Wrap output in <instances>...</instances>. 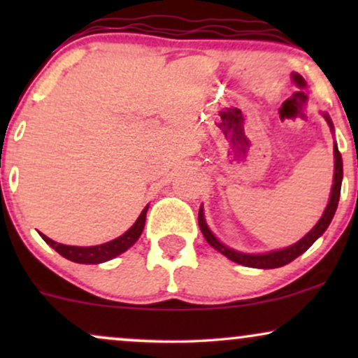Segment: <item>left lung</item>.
<instances>
[{
    "label": "left lung",
    "instance_id": "8db88e82",
    "mask_svg": "<svg viewBox=\"0 0 358 358\" xmlns=\"http://www.w3.org/2000/svg\"><path fill=\"white\" fill-rule=\"evenodd\" d=\"M324 119H327L328 126L334 129V122L328 114H323ZM334 153H335V175H334V187H331V195L330 200H328L327 208H324L322 219L318 220V224L311 229L310 232L303 237L301 241H298L296 244L289 245L286 249H279V250H273V252H266V254H244V252H237V250L229 249L227 245H224L222 242L217 239L215 236L210 232L208 229L207 222H205L203 217V208L200 207L199 210V225L200 231H202L203 237L207 239L208 244L212 245L213 249L219 250L220 254H224L225 257H229L231 261L237 262V264L248 266V268H257V269H274V268H281V266L289 264L291 261H294L298 256H301L305 250L311 248V244L318 239L322 234L327 231L328 225H330L331 219H334L336 207H338V200H340V188H342V178H343V162H342V155H340L338 146H334Z\"/></svg>",
    "mask_w": 358,
    "mask_h": 358
}]
</instances>
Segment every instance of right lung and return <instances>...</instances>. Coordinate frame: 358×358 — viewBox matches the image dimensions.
Returning <instances> with one entry per match:
<instances>
[{
  "label": "right lung",
  "instance_id": "1",
  "mask_svg": "<svg viewBox=\"0 0 358 358\" xmlns=\"http://www.w3.org/2000/svg\"><path fill=\"white\" fill-rule=\"evenodd\" d=\"M146 212H148V205L143 208L141 215L138 217V220L134 222L133 227L129 231H126L121 237L117 239L106 242V244L101 245H90V248H77V245H65V244H59V242L48 239L47 236L40 234L43 237V241L47 244H50L60 256H64L65 259L72 262H79V264H99V262H106L110 261L113 257L119 256L124 250H127L131 245L134 244L141 236L143 229H145V222H146Z\"/></svg>",
  "mask_w": 358,
  "mask_h": 358
}]
</instances>
